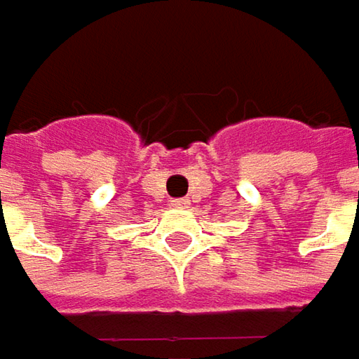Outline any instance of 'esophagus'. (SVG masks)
<instances>
[{"instance_id":"1","label":"esophagus","mask_w":359,"mask_h":359,"mask_svg":"<svg viewBox=\"0 0 359 359\" xmlns=\"http://www.w3.org/2000/svg\"><path fill=\"white\" fill-rule=\"evenodd\" d=\"M171 206L173 208H188L190 206V200L188 198H175V200H171Z\"/></svg>"}]
</instances>
